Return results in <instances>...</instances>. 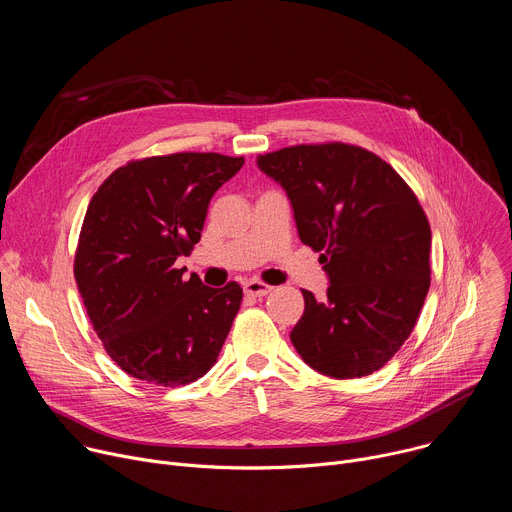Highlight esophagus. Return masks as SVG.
Listing matches in <instances>:
<instances>
[{"instance_id":"obj_1","label":"esophagus","mask_w":512,"mask_h":512,"mask_svg":"<svg viewBox=\"0 0 512 512\" xmlns=\"http://www.w3.org/2000/svg\"><path fill=\"white\" fill-rule=\"evenodd\" d=\"M271 289H273L271 285L261 283V281H257V279H251V281H245V283H243L245 296H251V298H263V296L269 294Z\"/></svg>"}]
</instances>
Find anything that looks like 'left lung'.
<instances>
[{"mask_svg":"<svg viewBox=\"0 0 512 512\" xmlns=\"http://www.w3.org/2000/svg\"><path fill=\"white\" fill-rule=\"evenodd\" d=\"M287 194L304 245L324 251L326 298L308 289L289 338L332 379L379 371L409 338L429 289L431 231L405 180L346 143L294 145L257 156Z\"/></svg>","mask_w":512,"mask_h":512,"instance_id":"1","label":"left lung"}]
</instances>
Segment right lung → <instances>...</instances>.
Returning a JSON list of instances; mask_svg holds the SVG:
<instances>
[{
    "label": "right lung",
    "mask_w": 512,
    "mask_h": 512,
    "mask_svg": "<svg viewBox=\"0 0 512 512\" xmlns=\"http://www.w3.org/2000/svg\"><path fill=\"white\" fill-rule=\"evenodd\" d=\"M243 158L172 154L129 162L91 198L75 277L91 324L119 367L145 383L178 387L202 377L241 308L231 281L208 287L174 269L200 241L214 192Z\"/></svg>",
    "instance_id": "1"
}]
</instances>
